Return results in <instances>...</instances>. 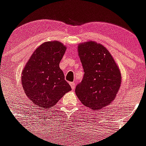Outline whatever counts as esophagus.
Returning a JSON list of instances; mask_svg holds the SVG:
<instances>
[{"mask_svg": "<svg viewBox=\"0 0 146 146\" xmlns=\"http://www.w3.org/2000/svg\"><path fill=\"white\" fill-rule=\"evenodd\" d=\"M70 87H71V88L73 89V90H74L76 83H75V82H70Z\"/></svg>", "mask_w": 146, "mask_h": 146, "instance_id": "obj_1", "label": "esophagus"}]
</instances>
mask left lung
<instances>
[{
    "label": "left lung",
    "instance_id": "1",
    "mask_svg": "<svg viewBox=\"0 0 146 146\" xmlns=\"http://www.w3.org/2000/svg\"><path fill=\"white\" fill-rule=\"evenodd\" d=\"M78 54L85 74L76 86V94L85 106L101 109L112 102L119 90V68L108 50L95 42L78 45Z\"/></svg>",
    "mask_w": 146,
    "mask_h": 146
}]
</instances>
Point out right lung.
I'll use <instances>...</instances> for the list:
<instances>
[{"instance_id":"right-lung-1","label":"right lung","mask_w":146,"mask_h":146,"mask_svg":"<svg viewBox=\"0 0 146 146\" xmlns=\"http://www.w3.org/2000/svg\"><path fill=\"white\" fill-rule=\"evenodd\" d=\"M66 50L58 41L44 42L33 53L23 70L24 92L40 108H51L71 90L59 68Z\"/></svg>"}]
</instances>
